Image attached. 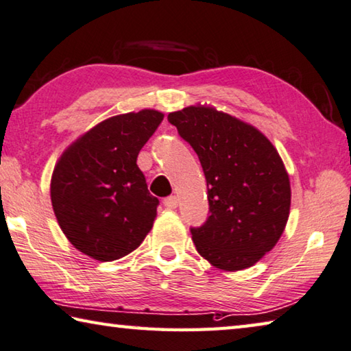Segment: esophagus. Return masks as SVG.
Masks as SVG:
<instances>
[{
  "label": "esophagus",
  "instance_id": "34e87169",
  "mask_svg": "<svg viewBox=\"0 0 351 351\" xmlns=\"http://www.w3.org/2000/svg\"><path fill=\"white\" fill-rule=\"evenodd\" d=\"M163 205L166 208H169V210H174V208H177V205H179V199H177L176 195H169V197H166L163 200Z\"/></svg>",
  "mask_w": 351,
  "mask_h": 351
}]
</instances>
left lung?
<instances>
[{"mask_svg": "<svg viewBox=\"0 0 351 351\" xmlns=\"http://www.w3.org/2000/svg\"><path fill=\"white\" fill-rule=\"evenodd\" d=\"M204 169L210 216L191 228L202 257L237 271L271 251L290 214V179L278 151L256 128L208 106L168 115Z\"/></svg>", "mask_w": 351, "mask_h": 351, "instance_id": "left-lung-1", "label": "left lung"}]
</instances>
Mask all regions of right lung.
I'll return each instance as SVG.
<instances>
[{"label": "right lung", "mask_w": 351, "mask_h": 351, "mask_svg": "<svg viewBox=\"0 0 351 351\" xmlns=\"http://www.w3.org/2000/svg\"><path fill=\"white\" fill-rule=\"evenodd\" d=\"M163 114L145 109L92 128L55 166L53 213L78 251L110 262L138 248L151 231L158 199L147 191L137 157Z\"/></svg>", "instance_id": "add662e5"}]
</instances>
